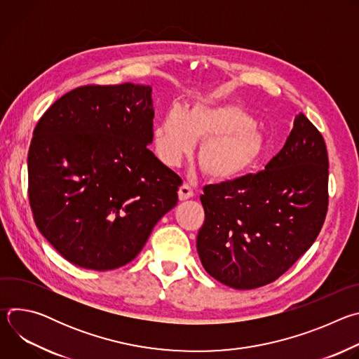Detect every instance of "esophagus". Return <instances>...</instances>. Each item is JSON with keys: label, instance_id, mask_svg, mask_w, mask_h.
I'll return each instance as SVG.
<instances>
[{"label": "esophagus", "instance_id": "obj_1", "mask_svg": "<svg viewBox=\"0 0 359 359\" xmlns=\"http://www.w3.org/2000/svg\"><path fill=\"white\" fill-rule=\"evenodd\" d=\"M190 197H193V190H191V187L187 183H183L179 187V200L184 201V200H187Z\"/></svg>", "mask_w": 359, "mask_h": 359}]
</instances>
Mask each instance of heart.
Masks as SVG:
<instances>
[{
  "label": "heart",
  "instance_id": "b5f03b06",
  "mask_svg": "<svg viewBox=\"0 0 359 359\" xmlns=\"http://www.w3.org/2000/svg\"><path fill=\"white\" fill-rule=\"evenodd\" d=\"M158 159L177 166L200 142L197 161L209 179L236 180L257 166L269 151V137L236 104L193 102L184 112L173 107L151 132Z\"/></svg>",
  "mask_w": 359,
  "mask_h": 359
}]
</instances>
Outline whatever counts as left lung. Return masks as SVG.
<instances>
[{
  "instance_id": "8db88e82",
  "label": "left lung",
  "mask_w": 359,
  "mask_h": 359,
  "mask_svg": "<svg viewBox=\"0 0 359 359\" xmlns=\"http://www.w3.org/2000/svg\"><path fill=\"white\" fill-rule=\"evenodd\" d=\"M200 196V262L236 290L276 281L316 241L328 209V155L323 135L298 114L266 170L209 184Z\"/></svg>"
}]
</instances>
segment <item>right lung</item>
<instances>
[{"label": "right lung", "instance_id": "right-lung-1", "mask_svg": "<svg viewBox=\"0 0 359 359\" xmlns=\"http://www.w3.org/2000/svg\"><path fill=\"white\" fill-rule=\"evenodd\" d=\"M149 85L76 88L42 115L28 151V193L41 234L69 263L122 267L177 204L182 179L147 149Z\"/></svg>", "mask_w": 359, "mask_h": 359}]
</instances>
